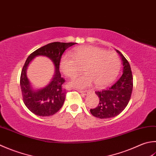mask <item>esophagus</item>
Wrapping results in <instances>:
<instances>
[{
  "mask_svg": "<svg viewBox=\"0 0 156 156\" xmlns=\"http://www.w3.org/2000/svg\"><path fill=\"white\" fill-rule=\"evenodd\" d=\"M79 92L81 93L82 94H83L84 95H87V94L89 93V91H88V90H79Z\"/></svg>",
  "mask_w": 156,
  "mask_h": 156,
  "instance_id": "34e87169",
  "label": "esophagus"
}]
</instances>
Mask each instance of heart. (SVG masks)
Instances as JSON below:
<instances>
[{
	"mask_svg": "<svg viewBox=\"0 0 156 156\" xmlns=\"http://www.w3.org/2000/svg\"><path fill=\"white\" fill-rule=\"evenodd\" d=\"M71 55H66L61 60L60 68L67 77H73L84 68L85 74L76 76L70 85L84 88L94 82L95 87L108 86L117 77L121 67L120 59L112 51L88 46L76 48Z\"/></svg>",
	"mask_w": 156,
	"mask_h": 156,
	"instance_id": "obj_1",
	"label": "heart"
}]
</instances>
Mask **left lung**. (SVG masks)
Returning <instances> with one entry per match:
<instances>
[{
	"label": "left lung",
	"instance_id": "left-lung-1",
	"mask_svg": "<svg viewBox=\"0 0 156 156\" xmlns=\"http://www.w3.org/2000/svg\"><path fill=\"white\" fill-rule=\"evenodd\" d=\"M116 51L122 60L123 74L110 88L95 92L99 99V104L90 111L96 118H110L120 114L127 106L132 94L133 78L130 64L120 51Z\"/></svg>",
	"mask_w": 156,
	"mask_h": 156
}]
</instances>
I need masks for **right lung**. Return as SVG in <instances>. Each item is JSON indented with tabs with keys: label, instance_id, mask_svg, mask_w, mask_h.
Instances as JSON below:
<instances>
[{
	"label": "right lung",
	"instance_id": "right-lung-1",
	"mask_svg": "<svg viewBox=\"0 0 156 156\" xmlns=\"http://www.w3.org/2000/svg\"><path fill=\"white\" fill-rule=\"evenodd\" d=\"M76 42H54L44 45L34 51L27 58L21 70L20 86L23 101L30 112L40 116L53 115L62 108L66 92L62 88L65 79L61 76L59 63L63 53ZM48 56L56 66L53 79L47 86L37 91L33 90L26 76V69L29 62L36 56Z\"/></svg>",
	"mask_w": 156,
	"mask_h": 156
}]
</instances>
